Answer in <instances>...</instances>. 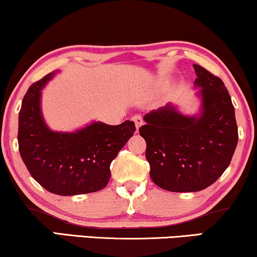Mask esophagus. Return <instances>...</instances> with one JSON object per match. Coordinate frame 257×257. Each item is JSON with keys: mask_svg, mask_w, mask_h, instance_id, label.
<instances>
[{"mask_svg": "<svg viewBox=\"0 0 257 257\" xmlns=\"http://www.w3.org/2000/svg\"><path fill=\"white\" fill-rule=\"evenodd\" d=\"M132 120L135 121L137 130H139V127H141V126L143 125V118H142L141 115H133L132 116Z\"/></svg>", "mask_w": 257, "mask_h": 257, "instance_id": "esophagus-1", "label": "esophagus"}]
</instances>
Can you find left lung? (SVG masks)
Returning a JSON list of instances; mask_svg holds the SVG:
<instances>
[{
	"label": "left lung",
	"mask_w": 257,
	"mask_h": 257,
	"mask_svg": "<svg viewBox=\"0 0 257 257\" xmlns=\"http://www.w3.org/2000/svg\"><path fill=\"white\" fill-rule=\"evenodd\" d=\"M201 87V112L184 115L175 106L145 114L139 135L146 142L150 176L156 185L172 192L208 188L230 164L238 141L235 108L218 76L194 65Z\"/></svg>",
	"instance_id": "obj_1"
}]
</instances>
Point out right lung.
<instances>
[{"label": "right lung", "mask_w": 257, "mask_h": 257, "mask_svg": "<svg viewBox=\"0 0 257 257\" xmlns=\"http://www.w3.org/2000/svg\"><path fill=\"white\" fill-rule=\"evenodd\" d=\"M56 72L33 84L19 113V151L32 177L60 196L89 194L104 189L109 165L133 136L135 122L93 121L75 132L52 131L41 113V91Z\"/></svg>", "instance_id": "right-lung-1"}]
</instances>
